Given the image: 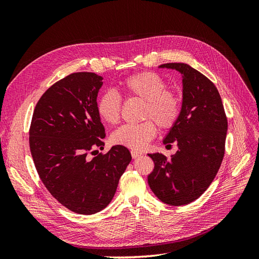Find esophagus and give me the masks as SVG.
<instances>
[{
    "mask_svg": "<svg viewBox=\"0 0 259 259\" xmlns=\"http://www.w3.org/2000/svg\"><path fill=\"white\" fill-rule=\"evenodd\" d=\"M131 153H132V156H133V159H136V158H139L140 155H142V152H139V151H136V150H132L131 151Z\"/></svg>",
    "mask_w": 259,
    "mask_h": 259,
    "instance_id": "34e87169",
    "label": "esophagus"
}]
</instances>
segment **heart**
<instances>
[{
  "instance_id": "heart-1",
  "label": "heart",
  "mask_w": 259,
  "mask_h": 259,
  "mask_svg": "<svg viewBox=\"0 0 259 259\" xmlns=\"http://www.w3.org/2000/svg\"><path fill=\"white\" fill-rule=\"evenodd\" d=\"M166 83L154 72H139L125 77L119 84V90L127 97L145 100L143 119H151L162 128H170L177 122L182 104L177 94L167 91ZM97 114L108 124L120 120L121 98L114 92H106L96 103ZM146 120L137 125H123L113 132L112 143L133 150H142L156 134L155 124Z\"/></svg>"
}]
</instances>
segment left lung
I'll return each mask as SVG.
<instances>
[{
  "label": "left lung",
  "mask_w": 259,
  "mask_h": 259,
  "mask_svg": "<svg viewBox=\"0 0 259 259\" xmlns=\"http://www.w3.org/2000/svg\"><path fill=\"white\" fill-rule=\"evenodd\" d=\"M159 68L182 74V110L163 139L167 146L176 143L178 150L169 159L160 152L148 153L154 162L148 184L159 200L180 206L201 197L214 180L224 158L228 123L221 95L205 75L183 62Z\"/></svg>",
  "instance_id": "obj_1"
}]
</instances>
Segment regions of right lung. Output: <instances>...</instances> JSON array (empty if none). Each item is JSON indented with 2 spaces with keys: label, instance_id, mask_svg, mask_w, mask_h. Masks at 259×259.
Segmentation results:
<instances>
[{
  "label": "right lung",
  "instance_id": "obj_1",
  "mask_svg": "<svg viewBox=\"0 0 259 259\" xmlns=\"http://www.w3.org/2000/svg\"><path fill=\"white\" fill-rule=\"evenodd\" d=\"M103 80L93 72H76L52 85L35 106L29 133L30 151L46 189L82 215L96 214L111 202L132 160L120 145L89 156L105 145L96 110Z\"/></svg>",
  "mask_w": 259,
  "mask_h": 259
}]
</instances>
